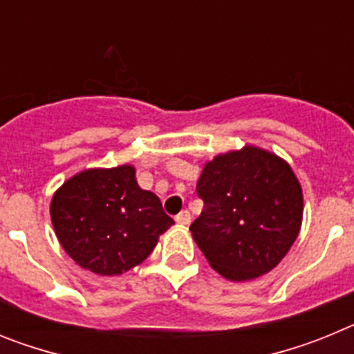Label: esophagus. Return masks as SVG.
Here are the masks:
<instances>
[{
	"instance_id": "obj_1",
	"label": "esophagus",
	"mask_w": 354,
	"mask_h": 354,
	"mask_svg": "<svg viewBox=\"0 0 354 354\" xmlns=\"http://www.w3.org/2000/svg\"><path fill=\"white\" fill-rule=\"evenodd\" d=\"M175 221L179 225H189V221H192V214H189V211H180L179 214L175 216Z\"/></svg>"
}]
</instances>
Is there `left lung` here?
Returning a JSON list of instances; mask_svg holds the SVG:
<instances>
[{
    "label": "left lung",
    "mask_w": 354,
    "mask_h": 354,
    "mask_svg": "<svg viewBox=\"0 0 354 354\" xmlns=\"http://www.w3.org/2000/svg\"><path fill=\"white\" fill-rule=\"evenodd\" d=\"M196 193L204 209L193 239L221 277L245 282L270 273L301 228L303 193L283 159L259 147L216 156Z\"/></svg>",
    "instance_id": "obj_1"
}]
</instances>
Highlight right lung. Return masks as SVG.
I'll list each match as a JSON object with an SVG mask.
<instances>
[{"mask_svg": "<svg viewBox=\"0 0 354 354\" xmlns=\"http://www.w3.org/2000/svg\"><path fill=\"white\" fill-rule=\"evenodd\" d=\"M134 168H92L74 175L51 200V221L72 261L102 277L142 264L174 220L136 183Z\"/></svg>", "mask_w": 354, "mask_h": 354, "instance_id": "right-lung-1", "label": "right lung"}]
</instances>
